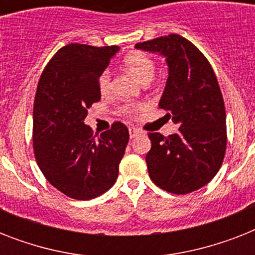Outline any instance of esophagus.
I'll use <instances>...</instances> for the list:
<instances>
[{
    "instance_id": "esophagus-1",
    "label": "esophagus",
    "mask_w": 255,
    "mask_h": 255,
    "mask_svg": "<svg viewBox=\"0 0 255 255\" xmlns=\"http://www.w3.org/2000/svg\"><path fill=\"white\" fill-rule=\"evenodd\" d=\"M140 133H141V131H140L139 128H129V136H131L132 139H133V137H136V136L137 135H140Z\"/></svg>"
}]
</instances>
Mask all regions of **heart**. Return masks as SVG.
Segmentation results:
<instances>
[{"label": "heart", "instance_id": "heart-1", "mask_svg": "<svg viewBox=\"0 0 255 255\" xmlns=\"http://www.w3.org/2000/svg\"><path fill=\"white\" fill-rule=\"evenodd\" d=\"M124 67L128 73H131L133 77L143 85H147L155 77L156 73V62L151 55L143 51H132L127 54L123 59ZM111 73L108 70H103L98 77V87L102 95H107L111 91ZM141 106L139 104H123L120 107V111L124 115L133 116L136 115Z\"/></svg>", "mask_w": 255, "mask_h": 255}]
</instances>
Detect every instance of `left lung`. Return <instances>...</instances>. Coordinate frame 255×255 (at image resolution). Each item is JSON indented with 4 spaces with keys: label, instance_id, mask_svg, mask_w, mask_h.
Wrapping results in <instances>:
<instances>
[{
    "label": "left lung",
    "instance_id": "1",
    "mask_svg": "<svg viewBox=\"0 0 255 255\" xmlns=\"http://www.w3.org/2000/svg\"><path fill=\"white\" fill-rule=\"evenodd\" d=\"M136 49L167 58L169 77L159 108L178 124L177 133L168 137L148 133L149 177L173 194L194 192L217 174L226 152L225 103L216 74L205 55L180 34L141 42Z\"/></svg>",
    "mask_w": 255,
    "mask_h": 255
}]
</instances>
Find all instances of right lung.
I'll list each match as a JSON object with an SVG mask.
<instances>
[{"instance_id": "right-lung-1", "label": "right lung", "mask_w": 255, "mask_h": 255, "mask_svg": "<svg viewBox=\"0 0 255 255\" xmlns=\"http://www.w3.org/2000/svg\"><path fill=\"white\" fill-rule=\"evenodd\" d=\"M118 50V46H63L38 82L34 156L46 180L75 200L95 198L115 184L129 140L122 122H114L100 135L83 123L88 108L100 99L98 77Z\"/></svg>"}]
</instances>
